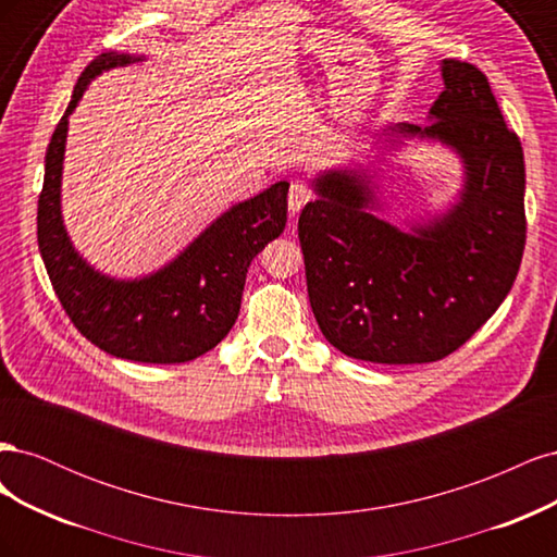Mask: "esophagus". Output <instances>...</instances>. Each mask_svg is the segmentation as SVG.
I'll return each mask as SVG.
<instances>
[{"mask_svg":"<svg viewBox=\"0 0 557 557\" xmlns=\"http://www.w3.org/2000/svg\"><path fill=\"white\" fill-rule=\"evenodd\" d=\"M313 199V190L305 181H293L290 185V193H288V209L290 215H297L301 209H305L309 201Z\"/></svg>","mask_w":557,"mask_h":557,"instance_id":"34e87169","label":"esophagus"}]
</instances>
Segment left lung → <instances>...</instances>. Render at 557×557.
<instances>
[{"mask_svg": "<svg viewBox=\"0 0 557 557\" xmlns=\"http://www.w3.org/2000/svg\"><path fill=\"white\" fill-rule=\"evenodd\" d=\"M428 125L374 132L369 162L311 178L299 215L307 290L325 339L381 364L436 362L458 350L509 295L525 248V162L485 74L442 60ZM436 143L461 160L463 185L440 214L404 228L380 213V150Z\"/></svg>", "mask_w": 557, "mask_h": 557, "instance_id": "obj_1", "label": "left lung"}]
</instances>
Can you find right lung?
Masks as SVG:
<instances>
[{"instance_id": "obj_1", "label": "right lung", "mask_w": 557, "mask_h": 557, "mask_svg": "<svg viewBox=\"0 0 557 557\" xmlns=\"http://www.w3.org/2000/svg\"><path fill=\"white\" fill-rule=\"evenodd\" d=\"M146 55L109 50L95 58L74 86L72 102L46 150L37 239L55 295L76 330L109 356L176 364L221 344L239 315L248 267L288 221V181L237 201L201 230L176 258L150 274L117 278L99 272L76 250L62 218V170L70 115L90 83Z\"/></svg>"}]
</instances>
